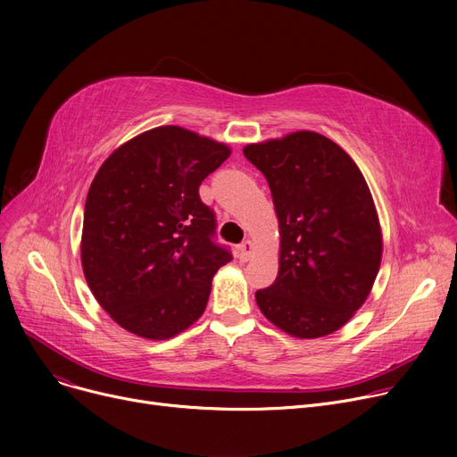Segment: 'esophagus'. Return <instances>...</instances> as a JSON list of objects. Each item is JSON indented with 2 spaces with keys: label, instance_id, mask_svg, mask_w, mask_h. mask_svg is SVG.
<instances>
[{
  "label": "esophagus",
  "instance_id": "obj_1",
  "mask_svg": "<svg viewBox=\"0 0 457 457\" xmlns=\"http://www.w3.org/2000/svg\"><path fill=\"white\" fill-rule=\"evenodd\" d=\"M253 253V243L252 241H245L241 246H238V257L241 261H248Z\"/></svg>",
  "mask_w": 457,
  "mask_h": 457
}]
</instances>
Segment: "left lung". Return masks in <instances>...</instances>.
I'll return each mask as SVG.
<instances>
[{"label":"left lung","mask_w":457,"mask_h":457,"mask_svg":"<svg viewBox=\"0 0 457 457\" xmlns=\"http://www.w3.org/2000/svg\"><path fill=\"white\" fill-rule=\"evenodd\" d=\"M243 152L267 178L279 224V270L255 293L261 313L296 339L337 331L369 298L383 252L361 170L315 131L248 144Z\"/></svg>","instance_id":"8db88e82"}]
</instances>
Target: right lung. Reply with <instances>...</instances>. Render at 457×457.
Masks as SVG:
<instances>
[{
	"mask_svg": "<svg viewBox=\"0 0 457 457\" xmlns=\"http://www.w3.org/2000/svg\"><path fill=\"white\" fill-rule=\"evenodd\" d=\"M229 155L224 142L159 126L118 146L96 172L81 265L118 326L164 341L204 315L212 276L231 253L211 241L214 214L198 188Z\"/></svg>",
	"mask_w": 457,
	"mask_h": 457,
	"instance_id": "1",
	"label": "right lung"
}]
</instances>
